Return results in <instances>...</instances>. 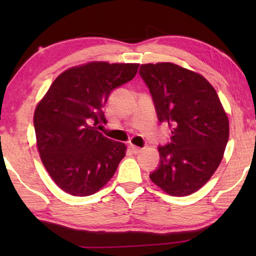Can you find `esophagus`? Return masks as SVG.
I'll use <instances>...</instances> for the list:
<instances>
[{
	"instance_id": "obj_1",
	"label": "esophagus",
	"mask_w": 256,
	"mask_h": 256,
	"mask_svg": "<svg viewBox=\"0 0 256 256\" xmlns=\"http://www.w3.org/2000/svg\"><path fill=\"white\" fill-rule=\"evenodd\" d=\"M129 149L132 150V154H140L142 152V148H140L138 146H134V144H130L129 146Z\"/></svg>"
}]
</instances>
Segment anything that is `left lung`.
Returning <instances> with one entry per match:
<instances>
[{"label": "left lung", "mask_w": 256, "mask_h": 256, "mask_svg": "<svg viewBox=\"0 0 256 256\" xmlns=\"http://www.w3.org/2000/svg\"><path fill=\"white\" fill-rule=\"evenodd\" d=\"M140 76L160 122H166L172 134L158 146L160 166L150 180L174 197L194 194L218 169L228 141V118L218 94L202 74L174 62L143 64Z\"/></svg>", "instance_id": "1"}]
</instances>
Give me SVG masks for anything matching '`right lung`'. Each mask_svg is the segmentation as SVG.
<instances>
[{"mask_svg":"<svg viewBox=\"0 0 256 256\" xmlns=\"http://www.w3.org/2000/svg\"><path fill=\"white\" fill-rule=\"evenodd\" d=\"M140 64L90 62L60 73L34 114L37 149L52 180L76 197L106 185L126 156L124 143L99 132L110 93L128 82Z\"/></svg>","mask_w":256,"mask_h":256,"instance_id":"add662e5","label":"right lung"}]
</instances>
